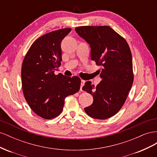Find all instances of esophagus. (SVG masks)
I'll return each mask as SVG.
<instances>
[{
  "label": "esophagus",
  "instance_id": "esophagus-1",
  "mask_svg": "<svg viewBox=\"0 0 157 157\" xmlns=\"http://www.w3.org/2000/svg\"><path fill=\"white\" fill-rule=\"evenodd\" d=\"M85 84V81L84 80H81V84H80V91H83V88L82 87L84 86V85Z\"/></svg>",
  "mask_w": 157,
  "mask_h": 157
}]
</instances>
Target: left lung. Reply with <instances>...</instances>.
<instances>
[{
    "label": "left lung",
    "instance_id": "1",
    "mask_svg": "<svg viewBox=\"0 0 157 157\" xmlns=\"http://www.w3.org/2000/svg\"><path fill=\"white\" fill-rule=\"evenodd\" d=\"M75 31L90 44L92 60L101 66L100 83L94 87L87 81L82 87L94 98L84 111L94 118L106 119L120 111L131 90L134 73L130 48L109 26H81Z\"/></svg>",
    "mask_w": 157,
    "mask_h": 157
}]
</instances>
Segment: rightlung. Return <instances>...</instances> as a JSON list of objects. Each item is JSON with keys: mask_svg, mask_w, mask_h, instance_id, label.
<instances>
[{"mask_svg": "<svg viewBox=\"0 0 157 157\" xmlns=\"http://www.w3.org/2000/svg\"><path fill=\"white\" fill-rule=\"evenodd\" d=\"M71 29L47 33L31 46L23 61L21 84L24 97L37 115L52 119L62 112L65 98L78 92L80 78L55 75L61 65V42Z\"/></svg>", "mask_w": 157, "mask_h": 157, "instance_id": "add662e5", "label": "right lung"}]
</instances>
